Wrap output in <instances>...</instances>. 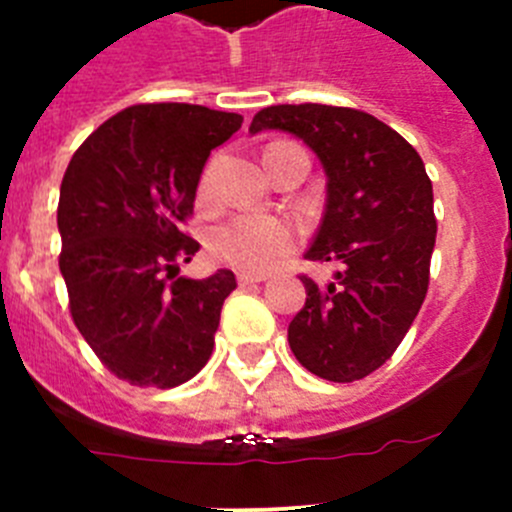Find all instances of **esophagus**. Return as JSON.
Returning <instances> with one entry per match:
<instances>
[{"instance_id": "34e87169", "label": "esophagus", "mask_w": 512, "mask_h": 512, "mask_svg": "<svg viewBox=\"0 0 512 512\" xmlns=\"http://www.w3.org/2000/svg\"><path fill=\"white\" fill-rule=\"evenodd\" d=\"M261 282H266V279L256 277V274H246V271L238 274V284H241V287H251V284H261Z\"/></svg>"}]
</instances>
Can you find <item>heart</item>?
Instances as JSON below:
<instances>
[{
	"mask_svg": "<svg viewBox=\"0 0 512 512\" xmlns=\"http://www.w3.org/2000/svg\"><path fill=\"white\" fill-rule=\"evenodd\" d=\"M215 174L217 161L212 158L202 171L200 187H197L202 202L212 200ZM295 246L297 228L292 220L256 215V212H238V215L225 217L223 223L212 225L210 233H207V248H210L212 259L223 261L238 271H246V274H266V271L282 264L284 256Z\"/></svg>",
	"mask_w": 512,
	"mask_h": 512,
	"instance_id": "1",
	"label": "heart"
}]
</instances>
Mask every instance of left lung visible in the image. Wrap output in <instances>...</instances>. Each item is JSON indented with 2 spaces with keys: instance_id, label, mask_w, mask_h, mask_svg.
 Returning <instances> with one entry per match:
<instances>
[{
  "instance_id": "1",
  "label": "left lung",
  "mask_w": 512,
  "mask_h": 512,
  "mask_svg": "<svg viewBox=\"0 0 512 512\" xmlns=\"http://www.w3.org/2000/svg\"><path fill=\"white\" fill-rule=\"evenodd\" d=\"M248 130L297 135L328 176L305 259L338 271L325 287L302 277L307 300L289 323V348L315 377L364 379L395 354L428 292L436 215L423 158L390 125L351 107L274 104Z\"/></svg>"
}]
</instances>
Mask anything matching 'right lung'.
Returning a JSON list of instances; mask_svg holds the SVG:
<instances>
[{
    "mask_svg": "<svg viewBox=\"0 0 512 512\" xmlns=\"http://www.w3.org/2000/svg\"><path fill=\"white\" fill-rule=\"evenodd\" d=\"M243 117L202 104H133L102 122L63 174V282L84 341L115 377L171 390L210 359L235 274L179 277L200 243L182 223L212 148Z\"/></svg>",
    "mask_w": 512,
    "mask_h": 512,
    "instance_id": "add662e5",
    "label": "right lung"
}]
</instances>
